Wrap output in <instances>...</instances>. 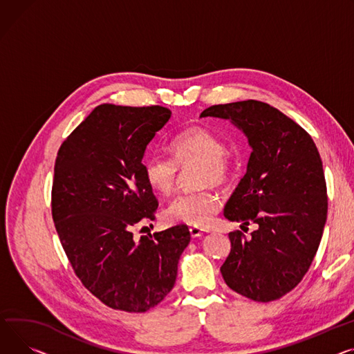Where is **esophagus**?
Segmentation results:
<instances>
[{
  "label": "esophagus",
  "instance_id": "esophagus-1",
  "mask_svg": "<svg viewBox=\"0 0 354 354\" xmlns=\"http://www.w3.org/2000/svg\"><path fill=\"white\" fill-rule=\"evenodd\" d=\"M189 232H191V236H192V238H201V236H203L205 233H207L206 229H202V227H199V226H192V227L189 229Z\"/></svg>",
  "mask_w": 354,
  "mask_h": 354
}]
</instances>
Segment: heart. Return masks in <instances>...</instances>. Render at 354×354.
<instances>
[{
  "label": "heart",
  "instance_id": "obj_1",
  "mask_svg": "<svg viewBox=\"0 0 354 354\" xmlns=\"http://www.w3.org/2000/svg\"><path fill=\"white\" fill-rule=\"evenodd\" d=\"M175 160L163 155H151L144 162V174L151 189L160 195L174 191L180 168L198 167L196 186H206L194 192L176 195L165 209V215L172 222L202 226L214 216L219 206V195L209 185H223L230 174L226 148L222 140L202 127L182 131L171 140Z\"/></svg>",
  "mask_w": 354,
  "mask_h": 354
}]
</instances>
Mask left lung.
Masks as SVG:
<instances>
[{"mask_svg": "<svg viewBox=\"0 0 354 354\" xmlns=\"http://www.w3.org/2000/svg\"><path fill=\"white\" fill-rule=\"evenodd\" d=\"M201 116L230 121L252 149L225 218L257 229L249 239L229 233L223 280L254 301L276 300L300 283L322 241L327 196L319 151L300 125L261 101L214 105Z\"/></svg>", "mask_w": 354, "mask_h": 354, "instance_id": "1", "label": "left lung"}]
</instances>
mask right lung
<instances>
[{
    "label": "right lung",
    "instance_id": "right-lung-1",
    "mask_svg": "<svg viewBox=\"0 0 354 354\" xmlns=\"http://www.w3.org/2000/svg\"><path fill=\"white\" fill-rule=\"evenodd\" d=\"M172 112L159 105L93 109L59 148L53 183V218L82 285L116 310L147 312L167 296L191 242L186 225L148 233L158 201L147 183L144 156Z\"/></svg>",
    "mask_w": 354,
    "mask_h": 354
}]
</instances>
